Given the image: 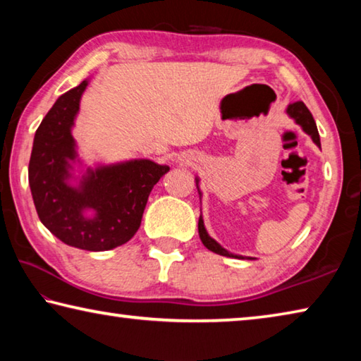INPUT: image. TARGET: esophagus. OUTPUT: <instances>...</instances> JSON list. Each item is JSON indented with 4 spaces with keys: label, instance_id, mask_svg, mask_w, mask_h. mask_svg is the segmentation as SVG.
Returning <instances> with one entry per match:
<instances>
[{
    "label": "esophagus",
    "instance_id": "34e87169",
    "mask_svg": "<svg viewBox=\"0 0 361 361\" xmlns=\"http://www.w3.org/2000/svg\"><path fill=\"white\" fill-rule=\"evenodd\" d=\"M181 161H186V162L189 164V162H191V157H189V156H183Z\"/></svg>",
    "mask_w": 361,
    "mask_h": 361
}]
</instances>
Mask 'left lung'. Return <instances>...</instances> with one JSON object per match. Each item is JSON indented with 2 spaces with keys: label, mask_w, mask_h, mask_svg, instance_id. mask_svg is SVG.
<instances>
[{
  "label": "left lung",
  "mask_w": 361,
  "mask_h": 361,
  "mask_svg": "<svg viewBox=\"0 0 361 361\" xmlns=\"http://www.w3.org/2000/svg\"><path fill=\"white\" fill-rule=\"evenodd\" d=\"M286 114H288L298 126H301V129L307 133L310 138H312V142L319 146V148H322L320 135H319V130H317L315 121L312 118V114H310V111L307 109V106H305L302 102H296V103H291V105H288V108H286ZM199 181H200L199 176H195V186H197L199 197H202V192H200V189H199ZM199 237H200V240H202L204 245L213 253L228 256V258H239V259L245 258V256H242V255H234V253L228 252V250L219 245L215 239H212V237L209 235V232H207V229H205L202 215H200V218H199Z\"/></svg>",
  "instance_id": "obj_1"
}]
</instances>
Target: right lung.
Returning a JSON list of instances; mask_svg holds the SVG:
<instances>
[{
	"label": "right lung",
	"instance_id": "1",
	"mask_svg": "<svg viewBox=\"0 0 361 361\" xmlns=\"http://www.w3.org/2000/svg\"><path fill=\"white\" fill-rule=\"evenodd\" d=\"M87 85L84 79L60 95L44 116L35 133L28 183L41 223L57 239L106 252L135 235L151 189L170 167L149 159L84 166L71 130Z\"/></svg>",
	"mask_w": 361,
	"mask_h": 361
}]
</instances>
